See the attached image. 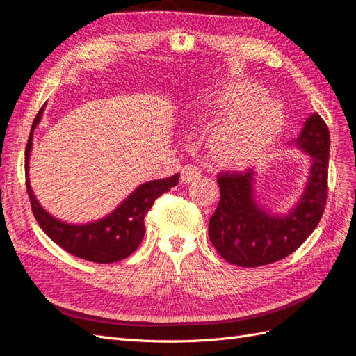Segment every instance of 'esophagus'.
Wrapping results in <instances>:
<instances>
[{
	"instance_id": "esophagus-1",
	"label": "esophagus",
	"mask_w": 356,
	"mask_h": 356,
	"mask_svg": "<svg viewBox=\"0 0 356 356\" xmlns=\"http://www.w3.org/2000/svg\"><path fill=\"white\" fill-rule=\"evenodd\" d=\"M200 178V170L196 166H184L181 169V182L182 184H190V182H195Z\"/></svg>"
}]
</instances>
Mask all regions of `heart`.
I'll list each match as a JSON object with an SVG mask.
<instances>
[{"label":"heart","instance_id":"obj_1","mask_svg":"<svg viewBox=\"0 0 356 356\" xmlns=\"http://www.w3.org/2000/svg\"><path fill=\"white\" fill-rule=\"evenodd\" d=\"M218 116L222 118L213 123L207 139V153L211 163L224 170H242L264 159L285 126L281 104L250 80L225 83L202 102L195 124L207 126Z\"/></svg>","mask_w":356,"mask_h":356}]
</instances>
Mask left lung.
Listing matches in <instances>:
<instances>
[{"mask_svg":"<svg viewBox=\"0 0 356 356\" xmlns=\"http://www.w3.org/2000/svg\"><path fill=\"white\" fill-rule=\"evenodd\" d=\"M309 154L305 188L293 208L273 212L257 200V172H221V199L209 218V239L225 261L241 267L270 264L293 254L316 229L327 202L330 132L319 114H310L289 143Z\"/></svg>","mask_w":356,"mask_h":356,"instance_id":"8db88e82","label":"left lung"}]
</instances>
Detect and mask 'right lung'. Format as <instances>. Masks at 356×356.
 Masks as SVG:
<instances>
[{"mask_svg":"<svg viewBox=\"0 0 356 356\" xmlns=\"http://www.w3.org/2000/svg\"><path fill=\"white\" fill-rule=\"evenodd\" d=\"M44 108L46 104L41 106L34 123H32L25 152L26 190L32 212H34L40 227L56 245L63 248L67 252L83 258V260L99 264H110L124 260L144 239V218L147 212L153 207L157 197L178 184L179 174L163 179L148 181L138 186L120 204H117L114 211L99 220L84 224L62 221L41 207L29 184L28 172L32 139H34V131L41 122Z\"/></svg>","mask_w":356,"mask_h":356,"instance_id":"right-lung-1","label":"right lung"}]
</instances>
